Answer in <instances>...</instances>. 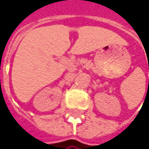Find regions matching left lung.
<instances>
[{
  "label": "left lung",
  "instance_id": "1",
  "mask_svg": "<svg viewBox=\"0 0 149 149\" xmlns=\"http://www.w3.org/2000/svg\"><path fill=\"white\" fill-rule=\"evenodd\" d=\"M148 83H149V81H148Z\"/></svg>",
  "mask_w": 149,
  "mask_h": 149
}]
</instances>
